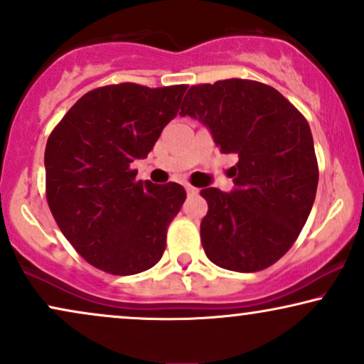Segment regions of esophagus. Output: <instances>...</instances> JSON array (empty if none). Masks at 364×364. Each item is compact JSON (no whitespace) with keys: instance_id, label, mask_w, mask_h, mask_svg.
Returning <instances> with one entry per match:
<instances>
[{"instance_id":"obj_1","label":"esophagus","mask_w":364,"mask_h":364,"mask_svg":"<svg viewBox=\"0 0 364 364\" xmlns=\"http://www.w3.org/2000/svg\"><path fill=\"white\" fill-rule=\"evenodd\" d=\"M186 191H187V194H189V196L199 194V189H196V187H192L191 183H186Z\"/></svg>"}]
</instances>
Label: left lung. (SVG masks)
<instances>
[{"mask_svg":"<svg viewBox=\"0 0 364 364\" xmlns=\"http://www.w3.org/2000/svg\"><path fill=\"white\" fill-rule=\"evenodd\" d=\"M181 109L209 129L223 154L237 155L235 189L200 191L209 205L200 223L205 255L226 270H264L290 250L316 199L307 119L277 89L246 79L192 86Z\"/></svg>","mask_w":364,"mask_h":364,"instance_id":"obj_1","label":"left lung"}]
</instances>
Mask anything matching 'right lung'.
<instances>
[{
	"label": "right lung",
	"instance_id": "right-lung-1",
	"mask_svg": "<svg viewBox=\"0 0 364 364\" xmlns=\"http://www.w3.org/2000/svg\"><path fill=\"white\" fill-rule=\"evenodd\" d=\"M186 91L132 82L94 89L48 136V208L75 251L102 272L134 275L164 255L186 191L175 182L136 181L129 164L146 159Z\"/></svg>",
	"mask_w": 364,
	"mask_h": 364
}]
</instances>
